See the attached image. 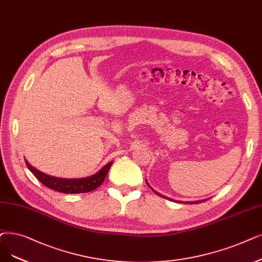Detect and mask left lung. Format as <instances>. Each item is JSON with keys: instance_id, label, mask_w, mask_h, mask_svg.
<instances>
[{"instance_id": "1", "label": "left lung", "mask_w": 262, "mask_h": 262, "mask_svg": "<svg viewBox=\"0 0 262 262\" xmlns=\"http://www.w3.org/2000/svg\"><path fill=\"white\" fill-rule=\"evenodd\" d=\"M145 182H146V180H145ZM146 184L147 185H149V183H147V182H146ZM149 187L155 192V194L157 195V196H159V197H163V198H165V199H168V200H170V201H176V202H179V203H194V204H197V203H201V202H203V201H207L208 199H210V198H208V199H203V200H197V201H179V200H174V199H171V198H168V197H166V196H164V195H161V194H159V192H157V191H155L150 185H149Z\"/></svg>"}]
</instances>
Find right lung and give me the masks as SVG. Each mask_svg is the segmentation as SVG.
<instances>
[{
  "label": "right lung",
  "mask_w": 262,
  "mask_h": 262,
  "mask_svg": "<svg viewBox=\"0 0 262 262\" xmlns=\"http://www.w3.org/2000/svg\"><path fill=\"white\" fill-rule=\"evenodd\" d=\"M113 162L108 163L101 168L99 171L93 176L81 179H63V178H55L48 176L43 172H40L39 170L32 167L27 161L26 164L28 168L31 170V172L35 176V178L41 182V183L55 191L64 192V194H81V192H89L96 189L99 185L103 184L105 178L111 167Z\"/></svg>",
  "instance_id": "right-lung-1"
}]
</instances>
